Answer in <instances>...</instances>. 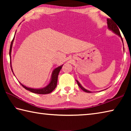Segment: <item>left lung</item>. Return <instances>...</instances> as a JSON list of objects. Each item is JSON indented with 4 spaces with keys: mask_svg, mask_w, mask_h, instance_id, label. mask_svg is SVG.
Masks as SVG:
<instances>
[{
    "mask_svg": "<svg viewBox=\"0 0 131 131\" xmlns=\"http://www.w3.org/2000/svg\"><path fill=\"white\" fill-rule=\"evenodd\" d=\"M107 28L108 29H109L110 30H112L113 32L115 34L117 35V36H118L119 37H120L122 41H123V38H122V37L121 36L120 32H119V29H118L119 27L118 28L117 25L115 24L114 23V21L111 19H107ZM123 46H124V43H123ZM76 80L77 81V84H78V85L79 86V87L82 90L84 91V92H88V93L92 92V91H90L87 90H86L85 88H84L83 87V86L81 85V84L79 83V81L78 80Z\"/></svg>",
    "mask_w": 131,
    "mask_h": 131,
    "instance_id": "obj_1",
    "label": "left lung"
}]
</instances>
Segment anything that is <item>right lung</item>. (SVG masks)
I'll return each instance as SVG.
<instances>
[{
	"label": "right lung",
	"mask_w": 131,
	"mask_h": 131,
	"mask_svg": "<svg viewBox=\"0 0 131 131\" xmlns=\"http://www.w3.org/2000/svg\"><path fill=\"white\" fill-rule=\"evenodd\" d=\"M15 37V35H14ZM14 37L13 38V40L11 43L10 44V52H9V54H10V66H11V69H12V70L13 73V70L12 69V62H11V54H12V47H13V42H14ZM63 65H62L61 66H58V67L56 68L53 70L52 74H51V79L50 81L49 82L47 85L46 87H44L43 88H30V87H26L25 85H23V84L19 82L23 87L25 88L26 90L32 92L33 93H35V94H50V93L53 90H55V88L57 87V81H58V76L59 73L60 72L61 69H62V67ZM14 74V73H13Z\"/></svg>",
	"instance_id": "add662e5"
}]
</instances>
